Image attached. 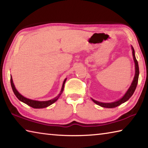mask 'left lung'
Here are the masks:
<instances>
[{
	"mask_svg": "<svg viewBox=\"0 0 148 148\" xmlns=\"http://www.w3.org/2000/svg\"><path fill=\"white\" fill-rule=\"evenodd\" d=\"M132 56H133L134 61L135 63V75L133 79V81H132L131 86L127 90L126 93L125 94L123 97H122L121 99H120L118 101L113 102H110V103H104V102H101L99 101H95L94 99H92V101H93L95 104L99 105L100 106L104 107V108H116L117 106H119L120 104L124 103L126 101H128V100L131 98L132 95H133L135 89L136 88L137 84H138V76H139V67H138V61L136 59V57H135L134 54V49L133 47L132 46Z\"/></svg>",
	"mask_w": 148,
	"mask_h": 148,
	"instance_id": "8db88e82",
	"label": "left lung"
}]
</instances>
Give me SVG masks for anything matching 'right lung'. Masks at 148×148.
Instances as JSON below:
<instances>
[{
    "instance_id": "add662e5",
    "label": "right lung",
    "mask_w": 148,
    "mask_h": 148,
    "mask_svg": "<svg viewBox=\"0 0 148 148\" xmlns=\"http://www.w3.org/2000/svg\"><path fill=\"white\" fill-rule=\"evenodd\" d=\"M66 78L64 80L61 92H60L59 95L57 97H56V98H54L51 100H49V101H34V100L27 99V98H26V97H23V95H21V94H20L19 92L17 91L16 87H15V86L13 83V80H12V76H10V83H11L12 88V90H13L14 94L16 96L17 98L20 101L24 102V103H25L26 104L29 105V106H30L32 108H46L47 106H50V105H51L52 104L54 103L55 102H56L57 101V99H59V97H60V95L62 94V91H63L64 84H65V82H66Z\"/></svg>"
}]
</instances>
